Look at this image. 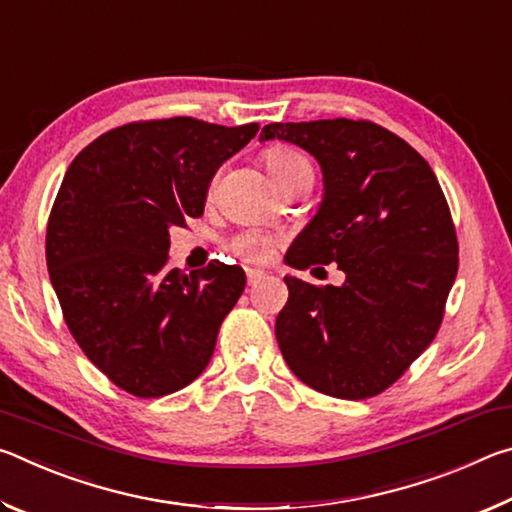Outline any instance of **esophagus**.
Segmentation results:
<instances>
[{
  "label": "esophagus",
  "mask_w": 512,
  "mask_h": 512,
  "mask_svg": "<svg viewBox=\"0 0 512 512\" xmlns=\"http://www.w3.org/2000/svg\"><path fill=\"white\" fill-rule=\"evenodd\" d=\"M266 273L262 271V268H246V280H248V284L250 287H253V284H257L259 280H262Z\"/></svg>",
  "instance_id": "1"
}]
</instances>
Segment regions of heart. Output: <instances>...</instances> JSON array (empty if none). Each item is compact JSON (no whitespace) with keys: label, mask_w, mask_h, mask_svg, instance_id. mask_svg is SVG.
I'll return each mask as SVG.
<instances>
[{"label":"heart","mask_w":512,"mask_h":512,"mask_svg":"<svg viewBox=\"0 0 512 512\" xmlns=\"http://www.w3.org/2000/svg\"><path fill=\"white\" fill-rule=\"evenodd\" d=\"M264 167L271 173L277 187H284L291 183L300 173H311L307 158L298 151L289 149V146H271L264 155ZM280 246V237L271 235V232L262 230H244L228 241V250L241 262L248 264H264L273 257L275 248Z\"/></svg>","instance_id":"obj_1"}]
</instances>
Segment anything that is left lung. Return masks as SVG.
Listing matches in <instances>:
<instances>
[{"mask_svg":"<svg viewBox=\"0 0 512 512\" xmlns=\"http://www.w3.org/2000/svg\"><path fill=\"white\" fill-rule=\"evenodd\" d=\"M320 162L325 198L293 241V268L339 264L343 287L284 277L275 336L293 375L339 400L393 386L436 339L458 271V239L429 162L368 119L268 124Z\"/></svg>","mask_w":512,"mask_h":512,"instance_id":"8db88e82","label":"left lung"}]
</instances>
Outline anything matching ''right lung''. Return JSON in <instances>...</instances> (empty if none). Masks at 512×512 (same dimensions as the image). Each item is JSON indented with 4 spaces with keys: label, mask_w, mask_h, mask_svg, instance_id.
<instances>
[{
    "label": "right lung",
    "mask_w": 512,
    "mask_h": 512,
    "mask_svg": "<svg viewBox=\"0 0 512 512\" xmlns=\"http://www.w3.org/2000/svg\"><path fill=\"white\" fill-rule=\"evenodd\" d=\"M259 124L142 119L99 135L69 164L47 221V268L85 357L142 400L192 384L212 359L244 271L169 264V230L203 214L216 169Z\"/></svg>",
    "instance_id": "right-lung-1"
}]
</instances>
